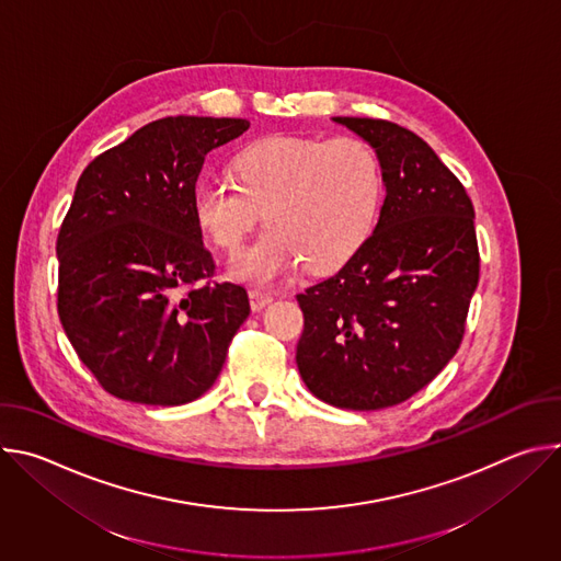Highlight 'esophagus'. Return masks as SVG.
<instances>
[{"mask_svg": "<svg viewBox=\"0 0 561 561\" xmlns=\"http://www.w3.org/2000/svg\"><path fill=\"white\" fill-rule=\"evenodd\" d=\"M249 299H251V308H253L255 312H260V310H264V308L273 301V295H271V293H264V290H251V293H249Z\"/></svg>", "mask_w": 561, "mask_h": 561, "instance_id": "34e87169", "label": "esophagus"}]
</instances>
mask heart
Instances as JSON below:
<instances>
[{
    "label": "heart",
    "instance_id": "1",
    "mask_svg": "<svg viewBox=\"0 0 561 561\" xmlns=\"http://www.w3.org/2000/svg\"><path fill=\"white\" fill-rule=\"evenodd\" d=\"M232 178H199L193 213L213 244L234 255L264 210L271 226L230 266L234 279L264 286L304 264L314 275L346 266L370 242L386 193L377 150L353 135L255 139L234 154Z\"/></svg>",
    "mask_w": 561,
    "mask_h": 561
}]
</instances>
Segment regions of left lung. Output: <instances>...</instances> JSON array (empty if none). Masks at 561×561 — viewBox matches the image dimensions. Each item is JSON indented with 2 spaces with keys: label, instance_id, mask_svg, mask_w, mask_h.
I'll use <instances>...</instances> for the list:
<instances>
[{
  "label": "left lung",
  "instance_id": "8db88e82",
  "mask_svg": "<svg viewBox=\"0 0 561 561\" xmlns=\"http://www.w3.org/2000/svg\"><path fill=\"white\" fill-rule=\"evenodd\" d=\"M379 154L386 197L370 242L297 295V368L322 402L379 411L407 402L457 353L479 282L474 208L413 130L335 117Z\"/></svg>",
  "mask_w": 561,
  "mask_h": 561
}]
</instances>
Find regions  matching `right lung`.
Wrapping results in <instances>:
<instances>
[{
  "instance_id": "1",
  "label": "right lung",
  "mask_w": 561,
  "mask_h": 561,
  "mask_svg": "<svg viewBox=\"0 0 561 561\" xmlns=\"http://www.w3.org/2000/svg\"><path fill=\"white\" fill-rule=\"evenodd\" d=\"M249 119H154L84 169L57 234V312L77 357L124 402L180 407L217 379L251 312L213 282L191 195L213 148Z\"/></svg>"
}]
</instances>
